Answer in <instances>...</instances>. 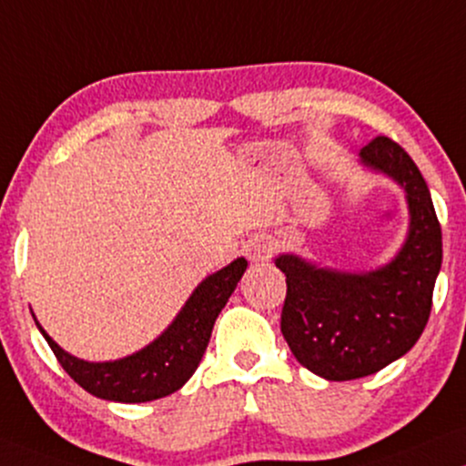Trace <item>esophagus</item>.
Returning a JSON list of instances; mask_svg holds the SVG:
<instances>
[{
  "label": "esophagus",
  "mask_w": 466,
  "mask_h": 466,
  "mask_svg": "<svg viewBox=\"0 0 466 466\" xmlns=\"http://www.w3.org/2000/svg\"><path fill=\"white\" fill-rule=\"evenodd\" d=\"M269 255H272V242H269L268 238H257L246 246V257H248L252 263L268 261Z\"/></svg>",
  "instance_id": "34e87169"
}]
</instances>
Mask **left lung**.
<instances>
[{"label":"left lung","mask_w":466,"mask_h":466,"mask_svg":"<svg viewBox=\"0 0 466 466\" xmlns=\"http://www.w3.org/2000/svg\"><path fill=\"white\" fill-rule=\"evenodd\" d=\"M359 164L404 189L409 231L393 259L373 269H337L280 252L287 277L280 330L298 363L326 380L371 376L415 346L426 329L443 261V238L426 179L398 142L378 136Z\"/></svg>","instance_id":"8db88e82"}]
</instances>
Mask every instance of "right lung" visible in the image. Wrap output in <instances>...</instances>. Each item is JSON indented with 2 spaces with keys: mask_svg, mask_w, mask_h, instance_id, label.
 Here are the masks:
<instances>
[{
  "mask_svg": "<svg viewBox=\"0 0 466 466\" xmlns=\"http://www.w3.org/2000/svg\"><path fill=\"white\" fill-rule=\"evenodd\" d=\"M246 268L248 261L238 257L228 266L205 277L162 335L137 352L116 360L95 363L68 354L38 324L36 315L32 313V318L65 371L95 398L123 404L153 401L179 391L197 371L218 315L244 277Z\"/></svg>",
  "mask_w": 466,
  "mask_h": 466,
  "instance_id": "right-lung-1",
  "label": "right lung"
}]
</instances>
